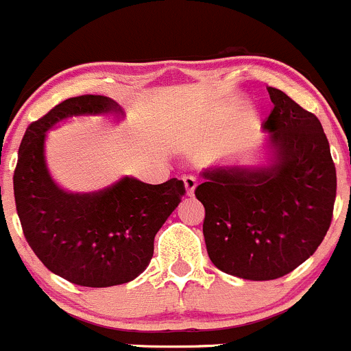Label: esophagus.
Masks as SVG:
<instances>
[{"label": "esophagus", "mask_w": 351, "mask_h": 351, "mask_svg": "<svg viewBox=\"0 0 351 351\" xmlns=\"http://www.w3.org/2000/svg\"><path fill=\"white\" fill-rule=\"evenodd\" d=\"M182 180H184V187H186V193L189 194V196H193L194 189H196V186H197L196 177H194V176H184Z\"/></svg>", "instance_id": "34e87169"}]
</instances>
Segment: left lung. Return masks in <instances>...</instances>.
Wrapping results in <instances>:
<instances>
[{"instance_id":"obj_1","label":"left lung","mask_w":351,"mask_h":351,"mask_svg":"<svg viewBox=\"0 0 351 351\" xmlns=\"http://www.w3.org/2000/svg\"><path fill=\"white\" fill-rule=\"evenodd\" d=\"M275 164L203 172L194 191L204 206L211 263L244 280H275L311 258L332 220L336 167L322 124L278 88H268Z\"/></svg>"}]
</instances>
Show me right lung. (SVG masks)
<instances>
[{
  "label": "right lung",
  "instance_id": "add662e5",
  "mask_svg": "<svg viewBox=\"0 0 351 351\" xmlns=\"http://www.w3.org/2000/svg\"><path fill=\"white\" fill-rule=\"evenodd\" d=\"M121 112L104 95L62 100L27 128L13 176L15 204L27 242L49 271L80 287L121 285L147 269L154 239L184 196L182 180L145 184L123 177L97 193H68L47 172L46 131L78 114Z\"/></svg>",
  "mask_w": 351,
  "mask_h": 351
}]
</instances>
